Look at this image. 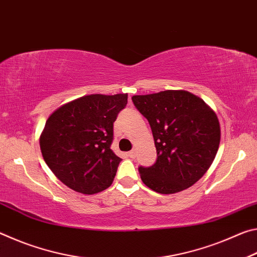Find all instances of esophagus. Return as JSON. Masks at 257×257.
<instances>
[{
    "instance_id": "1",
    "label": "esophagus",
    "mask_w": 257,
    "mask_h": 257,
    "mask_svg": "<svg viewBox=\"0 0 257 257\" xmlns=\"http://www.w3.org/2000/svg\"><path fill=\"white\" fill-rule=\"evenodd\" d=\"M135 155H136V152H135V150H132L130 152H128V156H129V158L134 159Z\"/></svg>"
}]
</instances>
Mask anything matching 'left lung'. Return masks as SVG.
Segmentation results:
<instances>
[{
  "mask_svg": "<svg viewBox=\"0 0 257 257\" xmlns=\"http://www.w3.org/2000/svg\"><path fill=\"white\" fill-rule=\"evenodd\" d=\"M137 110L149 121L158 159L139 167L144 184L160 194H175L193 186L211 167L220 144L215 112L186 90L135 95Z\"/></svg>",
  "mask_w": 257,
  "mask_h": 257,
  "instance_id": "1",
  "label": "left lung"
}]
</instances>
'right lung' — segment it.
<instances>
[{"instance_id": "right-lung-1", "label": "right lung", "mask_w": 257, "mask_h": 257, "mask_svg": "<svg viewBox=\"0 0 257 257\" xmlns=\"http://www.w3.org/2000/svg\"><path fill=\"white\" fill-rule=\"evenodd\" d=\"M127 99V94L87 95L49 116L40 137L42 155L69 188L93 195L112 185L121 161L111 150L113 122Z\"/></svg>"}]
</instances>
